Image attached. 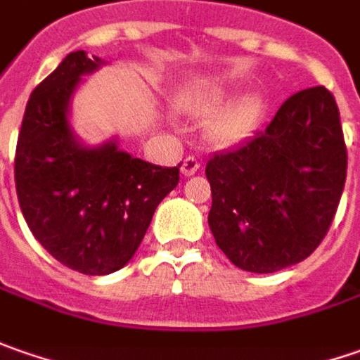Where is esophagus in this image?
<instances>
[{"instance_id":"1","label":"esophagus","mask_w":360,"mask_h":360,"mask_svg":"<svg viewBox=\"0 0 360 360\" xmlns=\"http://www.w3.org/2000/svg\"><path fill=\"white\" fill-rule=\"evenodd\" d=\"M199 167H201L199 157L189 155L187 159H183V163H181V173H183L185 177H189V175H195V173L199 171Z\"/></svg>"}]
</instances>
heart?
<instances>
[{
	"mask_svg": "<svg viewBox=\"0 0 360 360\" xmlns=\"http://www.w3.org/2000/svg\"><path fill=\"white\" fill-rule=\"evenodd\" d=\"M229 101V91L219 85H203L181 97V109L189 115L205 117L215 113ZM263 113V103L259 97L249 95L235 101L225 111H221L209 127L211 139L219 145H233L245 139L257 127Z\"/></svg>",
	"mask_w": 360,
	"mask_h": 360,
	"instance_id": "b5f03b06",
	"label": "heart"
}]
</instances>
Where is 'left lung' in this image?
<instances>
[{"label": "left lung", "mask_w": 360, "mask_h": 360, "mask_svg": "<svg viewBox=\"0 0 360 360\" xmlns=\"http://www.w3.org/2000/svg\"><path fill=\"white\" fill-rule=\"evenodd\" d=\"M205 175L209 227L233 265L275 273L325 239L347 179L339 107L327 87L291 95L265 129L215 153Z\"/></svg>", "instance_id": "obj_1"}]
</instances>
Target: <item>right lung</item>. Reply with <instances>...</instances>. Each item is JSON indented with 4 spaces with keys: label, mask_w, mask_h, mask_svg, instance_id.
Here are the masks:
<instances>
[{
    "label": "right lung",
    "mask_w": 360,
    "mask_h": 360,
    "mask_svg": "<svg viewBox=\"0 0 360 360\" xmlns=\"http://www.w3.org/2000/svg\"><path fill=\"white\" fill-rule=\"evenodd\" d=\"M103 61L69 53L25 107L15 149V189L33 237L61 265L109 275L141 245L157 205L179 183L177 167H159L111 141L89 149L68 121L81 75Z\"/></svg>",
    "instance_id": "add662e5"
}]
</instances>
